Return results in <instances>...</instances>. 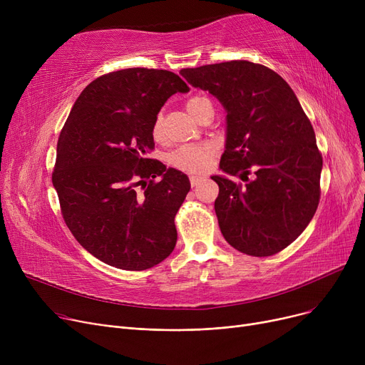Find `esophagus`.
I'll list each match as a JSON object with an SVG mask.
<instances>
[{"mask_svg": "<svg viewBox=\"0 0 365 365\" xmlns=\"http://www.w3.org/2000/svg\"><path fill=\"white\" fill-rule=\"evenodd\" d=\"M189 180H190V185L197 186V185H200V182H202V178L201 176H190Z\"/></svg>", "mask_w": 365, "mask_h": 365, "instance_id": "1", "label": "esophagus"}]
</instances>
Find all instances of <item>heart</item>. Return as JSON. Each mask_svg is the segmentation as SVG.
Instances as JSON below:
<instances>
[{
    "instance_id": "1",
    "label": "heart",
    "mask_w": 365,
    "mask_h": 365,
    "mask_svg": "<svg viewBox=\"0 0 365 365\" xmlns=\"http://www.w3.org/2000/svg\"><path fill=\"white\" fill-rule=\"evenodd\" d=\"M208 101L202 96H194V98L187 99L186 109L192 115V117H198V112L204 103ZM152 136L155 140L164 139V118L163 115H158L153 121L152 125ZM216 145L213 143H200V145H186L175 152H171L168 155V164L180 171L185 173H202L208 168L210 163L216 155Z\"/></svg>"
}]
</instances>
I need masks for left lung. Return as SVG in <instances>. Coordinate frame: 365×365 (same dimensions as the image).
Instances as JSON below:
<instances>
[{
    "instance_id": "left-lung-1",
    "label": "left lung",
    "mask_w": 365,
    "mask_h": 365,
    "mask_svg": "<svg viewBox=\"0 0 365 365\" xmlns=\"http://www.w3.org/2000/svg\"><path fill=\"white\" fill-rule=\"evenodd\" d=\"M180 73L227 112L220 168L245 185L212 178L219 185L215 210L225 240L248 256L279 253L319 204L322 155L309 118L292 87L263 65L231 61Z\"/></svg>"
}]
</instances>
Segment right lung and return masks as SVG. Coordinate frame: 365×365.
<instances>
[{"instance_id": "add662e5", "label": "right lung", "mask_w": 365, "mask_h": 365, "mask_svg": "<svg viewBox=\"0 0 365 365\" xmlns=\"http://www.w3.org/2000/svg\"><path fill=\"white\" fill-rule=\"evenodd\" d=\"M186 91L175 72L128 68L91 81L71 109L51 180L69 231L106 264L145 271L175 250L190 183L146 153L160 109Z\"/></svg>"}]
</instances>
